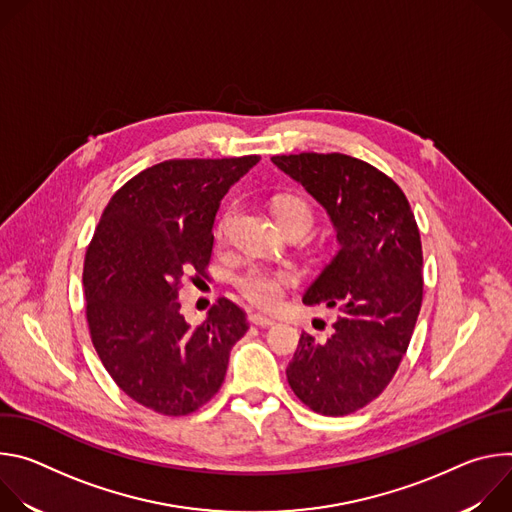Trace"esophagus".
I'll use <instances>...</instances> for the list:
<instances>
[{
  "mask_svg": "<svg viewBox=\"0 0 512 512\" xmlns=\"http://www.w3.org/2000/svg\"><path fill=\"white\" fill-rule=\"evenodd\" d=\"M249 320H251L255 326H263V328H267V326H273V324H275V320H273V318H267V316H261V314H251V316H249Z\"/></svg>",
  "mask_w": 512,
  "mask_h": 512,
  "instance_id": "obj_1",
  "label": "esophagus"
}]
</instances>
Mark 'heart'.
<instances>
[{"mask_svg": "<svg viewBox=\"0 0 512 512\" xmlns=\"http://www.w3.org/2000/svg\"><path fill=\"white\" fill-rule=\"evenodd\" d=\"M235 216H237V206L233 204L223 212L221 221H218L216 239L221 243L229 239ZM277 218L285 231L302 229L304 233H308L314 225V210L304 198L287 196L277 202ZM298 279H300L298 273L289 267L249 265L237 275L235 283H237V289L251 304L263 310H271L281 304L285 291L289 287L298 285Z\"/></svg>", "mask_w": 512, "mask_h": 512, "instance_id": "b5f03b06", "label": "heart"}]
</instances>
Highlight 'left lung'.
Returning a JSON list of instances; mask_svg holds the SVG:
<instances>
[{"instance_id": "left-lung-1", "label": "left lung", "mask_w": 512, "mask_h": 512, "mask_svg": "<svg viewBox=\"0 0 512 512\" xmlns=\"http://www.w3.org/2000/svg\"><path fill=\"white\" fill-rule=\"evenodd\" d=\"M271 162L326 208L340 245L304 294L336 310L332 334L302 332L287 383L312 411L348 415L385 391L407 352L423 300L419 229L403 190L367 162L314 152Z\"/></svg>"}]
</instances>
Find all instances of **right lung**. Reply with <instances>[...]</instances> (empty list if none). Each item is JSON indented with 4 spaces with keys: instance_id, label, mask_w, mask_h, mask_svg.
Segmentation results:
<instances>
[{
    "instance_id": "right-lung-1",
    "label": "right lung",
    "mask_w": 512,
    "mask_h": 512,
    "mask_svg": "<svg viewBox=\"0 0 512 512\" xmlns=\"http://www.w3.org/2000/svg\"><path fill=\"white\" fill-rule=\"evenodd\" d=\"M259 160L156 164L125 182L101 214L83 269L91 340L117 387L156 413L180 417L208 403L249 330L227 298L190 326L178 291L186 273H206L216 210Z\"/></svg>"
}]
</instances>
